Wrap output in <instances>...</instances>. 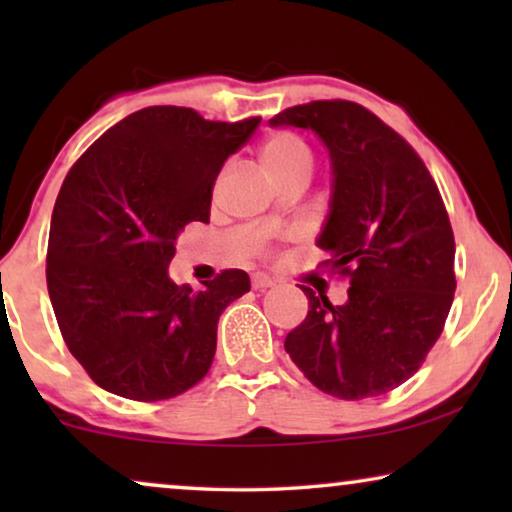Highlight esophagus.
Here are the masks:
<instances>
[{"label": "esophagus", "instance_id": "esophagus-1", "mask_svg": "<svg viewBox=\"0 0 512 512\" xmlns=\"http://www.w3.org/2000/svg\"><path fill=\"white\" fill-rule=\"evenodd\" d=\"M251 286H254L256 291H263V289H270V286H275V279L263 275V272H256L254 277H251Z\"/></svg>", "mask_w": 512, "mask_h": 512}]
</instances>
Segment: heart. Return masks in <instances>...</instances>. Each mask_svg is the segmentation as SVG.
<instances>
[{
  "label": "heart",
  "instance_id": "heart-1",
  "mask_svg": "<svg viewBox=\"0 0 512 512\" xmlns=\"http://www.w3.org/2000/svg\"><path fill=\"white\" fill-rule=\"evenodd\" d=\"M261 160L272 177H282V174L296 170H310L312 153L305 139L296 132L279 130L261 144Z\"/></svg>",
  "mask_w": 512,
  "mask_h": 512
}]
</instances>
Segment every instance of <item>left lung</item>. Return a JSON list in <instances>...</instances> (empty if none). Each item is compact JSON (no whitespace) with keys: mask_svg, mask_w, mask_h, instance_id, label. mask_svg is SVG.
Listing matches in <instances>:
<instances>
[{"mask_svg":"<svg viewBox=\"0 0 512 512\" xmlns=\"http://www.w3.org/2000/svg\"><path fill=\"white\" fill-rule=\"evenodd\" d=\"M272 128L314 130L333 163L331 214L317 244L347 277V303L305 291L307 317L284 349L314 387L342 401L382 396L422 366L450 314L454 233L419 153L349 100L279 111Z\"/></svg>","mask_w":512,"mask_h":512,"instance_id":"left-lung-1","label":"left lung"}]
</instances>
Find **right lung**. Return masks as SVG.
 I'll use <instances>...</instances> for the list:
<instances>
[{"label":"right lung","instance_id":"right-lung-1","mask_svg":"<svg viewBox=\"0 0 512 512\" xmlns=\"http://www.w3.org/2000/svg\"><path fill=\"white\" fill-rule=\"evenodd\" d=\"M261 116L207 121L188 107H146L83 151L55 200L46 284L62 340L97 387L167 401L209 373L216 324L249 291L244 270L205 289L167 277L177 235L209 221L214 181Z\"/></svg>","mask_w":512,"mask_h":512}]
</instances>
